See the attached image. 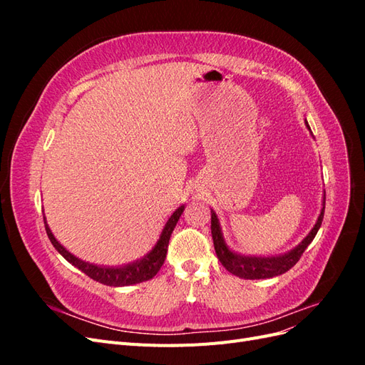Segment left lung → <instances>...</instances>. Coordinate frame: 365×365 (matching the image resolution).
<instances>
[{
    "label": "left lung",
    "mask_w": 365,
    "mask_h": 365,
    "mask_svg": "<svg viewBox=\"0 0 365 365\" xmlns=\"http://www.w3.org/2000/svg\"><path fill=\"white\" fill-rule=\"evenodd\" d=\"M306 126L309 128L307 121H306ZM309 130H311V128H309ZM323 217H324V202H323L322 213H319L317 224L311 230V233H309L294 250L275 257H251V256H242V254L233 252L225 245L222 233H220L217 216L212 210V236H213L216 256L228 272L237 275L240 279L257 280V279L275 277V275H280V274H284L286 271H289L294 264L300 260L304 250L314 240L319 227H322Z\"/></svg>",
    "instance_id": "obj_1"
}]
</instances>
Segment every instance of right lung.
<instances>
[{"label": "right lung", "instance_id": "right-lung-1", "mask_svg": "<svg viewBox=\"0 0 365 365\" xmlns=\"http://www.w3.org/2000/svg\"><path fill=\"white\" fill-rule=\"evenodd\" d=\"M182 212H184V205L175 210L173 215L168 219V222H165L155 247H153L145 257H141L140 260H135L128 264H121V267H101V264L88 263L81 260L79 257L73 256L71 252H68L56 239H54L51 230L47 225L46 217H43V224H46L47 236L53 244V247L59 251V254L65 260H68L71 264H74L76 268H79L82 272L88 275V277H91L93 280L108 286H128V284H135V283L150 280L153 275L160 271V268L163 267V263L165 260V254H168L172 231L176 222H178Z\"/></svg>", "mask_w": 365, "mask_h": 365}]
</instances>
